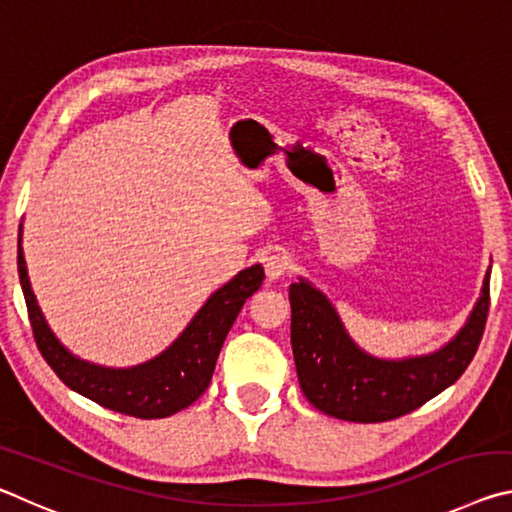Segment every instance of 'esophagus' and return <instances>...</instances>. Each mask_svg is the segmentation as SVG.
I'll use <instances>...</instances> for the list:
<instances>
[{
	"instance_id": "1",
	"label": "esophagus",
	"mask_w": 512,
	"mask_h": 512,
	"mask_svg": "<svg viewBox=\"0 0 512 512\" xmlns=\"http://www.w3.org/2000/svg\"><path fill=\"white\" fill-rule=\"evenodd\" d=\"M262 262H264V271L268 275V280H277V277H282L291 266L289 255L282 253V250H271V253L264 255Z\"/></svg>"
}]
</instances>
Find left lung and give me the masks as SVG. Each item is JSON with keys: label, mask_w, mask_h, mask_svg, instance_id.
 <instances>
[{"label": "left lung", "mask_w": 512, "mask_h": 512, "mask_svg": "<svg viewBox=\"0 0 512 512\" xmlns=\"http://www.w3.org/2000/svg\"><path fill=\"white\" fill-rule=\"evenodd\" d=\"M289 300L291 348L307 400L339 420L386 422L420 409L470 366L490 309V271L454 339L420 357L379 359L363 352L325 293L302 277L289 287Z\"/></svg>", "instance_id": "8db88e82"}]
</instances>
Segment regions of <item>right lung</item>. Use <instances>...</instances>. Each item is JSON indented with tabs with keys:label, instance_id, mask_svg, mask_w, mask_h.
Returning <instances> with one entry per match:
<instances>
[{
	"label": "right lung",
	"instance_id": "right-lung-1",
	"mask_svg": "<svg viewBox=\"0 0 512 512\" xmlns=\"http://www.w3.org/2000/svg\"><path fill=\"white\" fill-rule=\"evenodd\" d=\"M17 273L27 300L33 339L51 370L63 379L65 386L88 400L142 420L167 418L183 411L207 391L225 336L244 302L262 287L264 280L262 264L239 271L207 298L183 334L158 357L133 368H106L74 357L49 329L31 291L22 253V225L17 239Z\"/></svg>",
	"mask_w": 512,
	"mask_h": 512
}]
</instances>
